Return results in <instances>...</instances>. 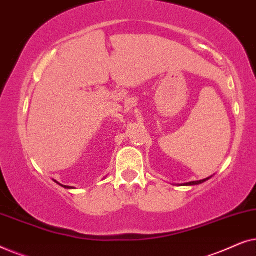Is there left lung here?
Instances as JSON below:
<instances>
[{"mask_svg": "<svg viewBox=\"0 0 256 256\" xmlns=\"http://www.w3.org/2000/svg\"><path fill=\"white\" fill-rule=\"evenodd\" d=\"M208 180H210V178H206V180H196V182H190V183H185L184 185H198V184H202L204 183V182H206Z\"/></svg>", "mask_w": 256, "mask_h": 256, "instance_id": "left-lung-1", "label": "left lung"}]
</instances>
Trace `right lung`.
Here are the masks:
<instances>
[{"instance_id":"1","label":"right lung","mask_w":256,"mask_h":256,"mask_svg":"<svg viewBox=\"0 0 256 256\" xmlns=\"http://www.w3.org/2000/svg\"><path fill=\"white\" fill-rule=\"evenodd\" d=\"M57 183H58V182H57ZM58 184H59V183H58ZM59 185H62V184H59ZM62 186L65 188H73L72 186H66V185H62Z\"/></svg>"}]
</instances>
